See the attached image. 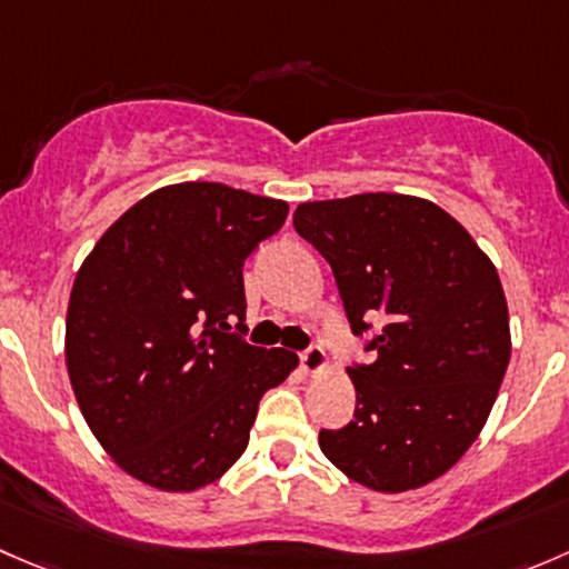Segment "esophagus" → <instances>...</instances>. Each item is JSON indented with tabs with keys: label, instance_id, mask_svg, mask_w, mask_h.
Listing matches in <instances>:
<instances>
[{
	"label": "esophagus",
	"instance_id": "esophagus-1",
	"mask_svg": "<svg viewBox=\"0 0 569 569\" xmlns=\"http://www.w3.org/2000/svg\"><path fill=\"white\" fill-rule=\"evenodd\" d=\"M298 361H301L303 372H320L326 367V350L320 345H309L307 350L298 353Z\"/></svg>",
	"mask_w": 569,
	"mask_h": 569
}]
</instances>
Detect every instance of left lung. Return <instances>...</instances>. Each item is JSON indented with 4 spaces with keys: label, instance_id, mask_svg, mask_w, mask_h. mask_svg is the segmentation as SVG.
<instances>
[{
    "label": "left lung",
    "instance_id": "1",
    "mask_svg": "<svg viewBox=\"0 0 569 569\" xmlns=\"http://www.w3.org/2000/svg\"><path fill=\"white\" fill-rule=\"evenodd\" d=\"M292 227L331 266L353 337L372 333L370 365L348 367L353 421L320 430V449L383 493L432 482L479 436L509 365L493 262L447 210L419 197L303 202Z\"/></svg>",
    "mask_w": 569,
    "mask_h": 569
}]
</instances>
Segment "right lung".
<instances>
[{"instance_id":"obj_1","label":"right lung","mask_w":569,"mask_h":569,"mask_svg":"<svg viewBox=\"0 0 569 569\" xmlns=\"http://www.w3.org/2000/svg\"><path fill=\"white\" fill-rule=\"evenodd\" d=\"M287 202L224 183L158 189L76 273L66 361L87 425L122 471L189 493L243 455L262 395L298 365L243 339V262Z\"/></svg>"}]
</instances>
